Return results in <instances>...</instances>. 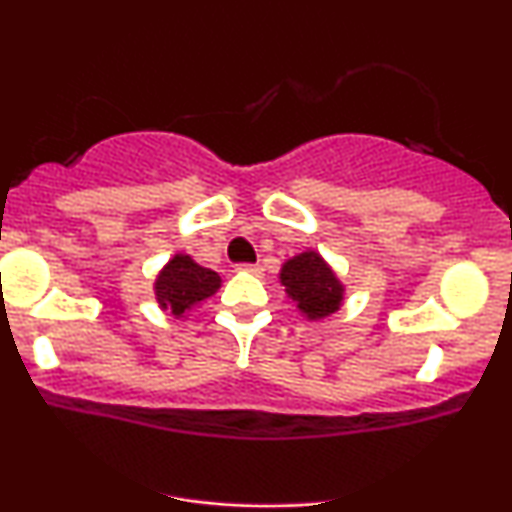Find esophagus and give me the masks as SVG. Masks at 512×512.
<instances>
[{"mask_svg": "<svg viewBox=\"0 0 512 512\" xmlns=\"http://www.w3.org/2000/svg\"><path fill=\"white\" fill-rule=\"evenodd\" d=\"M238 269H240V272H250V274H257V276L264 272L262 264H238Z\"/></svg>", "mask_w": 512, "mask_h": 512, "instance_id": "1", "label": "esophagus"}]
</instances>
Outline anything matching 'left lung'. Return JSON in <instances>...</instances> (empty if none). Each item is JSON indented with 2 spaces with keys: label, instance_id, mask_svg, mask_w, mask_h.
Instances as JSON below:
<instances>
[{
  "label": "left lung",
  "instance_id": "left-lung-1",
  "mask_svg": "<svg viewBox=\"0 0 512 512\" xmlns=\"http://www.w3.org/2000/svg\"><path fill=\"white\" fill-rule=\"evenodd\" d=\"M279 279L281 286H286L289 298L296 301V308L308 320H322V317L337 313L342 308V281L315 250H305L301 255L286 260Z\"/></svg>",
  "mask_w": 512,
  "mask_h": 512
}]
</instances>
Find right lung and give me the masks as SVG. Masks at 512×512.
I'll use <instances>...</instances> for the list:
<instances>
[{
	"instance_id": "obj_1",
	"label": "right lung",
	"mask_w": 512,
	"mask_h": 512,
	"mask_svg": "<svg viewBox=\"0 0 512 512\" xmlns=\"http://www.w3.org/2000/svg\"><path fill=\"white\" fill-rule=\"evenodd\" d=\"M221 286V276L214 269L202 267L190 255H178L170 260L156 276V301L163 310L182 317L204 298L214 296Z\"/></svg>"
}]
</instances>
